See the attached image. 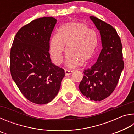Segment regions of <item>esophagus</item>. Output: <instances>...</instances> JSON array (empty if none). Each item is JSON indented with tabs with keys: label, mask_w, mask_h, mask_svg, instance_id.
<instances>
[{
	"label": "esophagus",
	"mask_w": 134,
	"mask_h": 134,
	"mask_svg": "<svg viewBox=\"0 0 134 134\" xmlns=\"http://www.w3.org/2000/svg\"><path fill=\"white\" fill-rule=\"evenodd\" d=\"M72 72H73V71H72V70H65V76L70 75V74H71L72 73Z\"/></svg>",
	"instance_id": "34e87169"
}]
</instances>
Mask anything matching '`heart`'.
Segmentation results:
<instances>
[{
    "mask_svg": "<svg viewBox=\"0 0 134 134\" xmlns=\"http://www.w3.org/2000/svg\"><path fill=\"white\" fill-rule=\"evenodd\" d=\"M97 44V37L93 30L83 23L70 22L60 29L59 34L52 37L49 44L51 59L55 64H60L67 45L65 64L75 67L78 63L84 64L91 60Z\"/></svg>",
    "mask_w": 134,
    "mask_h": 134,
    "instance_id": "obj_1",
    "label": "heart"
}]
</instances>
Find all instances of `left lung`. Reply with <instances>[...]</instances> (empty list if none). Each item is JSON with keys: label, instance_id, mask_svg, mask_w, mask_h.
I'll list each match as a JSON object with an SVG mask.
<instances>
[{"label": "left lung", "instance_id": "obj_1", "mask_svg": "<svg viewBox=\"0 0 134 134\" xmlns=\"http://www.w3.org/2000/svg\"><path fill=\"white\" fill-rule=\"evenodd\" d=\"M90 19L100 32L102 49L96 63L84 70L79 89L91 100L101 101L114 91L124 67L121 41L112 26L94 16Z\"/></svg>", "mask_w": 134, "mask_h": 134}]
</instances>
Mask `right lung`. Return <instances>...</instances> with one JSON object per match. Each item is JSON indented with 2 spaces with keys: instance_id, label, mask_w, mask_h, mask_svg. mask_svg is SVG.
Instances as JSON below:
<instances>
[{
  "instance_id": "obj_1",
  "label": "right lung",
  "mask_w": 134,
  "mask_h": 134,
  "mask_svg": "<svg viewBox=\"0 0 134 134\" xmlns=\"http://www.w3.org/2000/svg\"><path fill=\"white\" fill-rule=\"evenodd\" d=\"M57 23L53 17L35 19L18 31L10 54L13 80L31 102L48 103L55 98L64 70L51 62L49 40Z\"/></svg>"
}]
</instances>
